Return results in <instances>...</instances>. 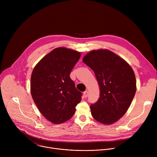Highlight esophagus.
Segmentation results:
<instances>
[{
    "label": "esophagus",
    "mask_w": 157,
    "mask_h": 157,
    "mask_svg": "<svg viewBox=\"0 0 157 157\" xmlns=\"http://www.w3.org/2000/svg\"><path fill=\"white\" fill-rule=\"evenodd\" d=\"M84 98H87V96H88V91H84Z\"/></svg>",
    "instance_id": "esophagus-1"
}]
</instances>
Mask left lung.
Masks as SVG:
<instances>
[{"mask_svg":"<svg viewBox=\"0 0 157 157\" xmlns=\"http://www.w3.org/2000/svg\"><path fill=\"white\" fill-rule=\"evenodd\" d=\"M82 61L94 72L100 89V98L90 106L91 114L101 123L113 124L125 114L136 94L135 74L126 61L107 50H93Z\"/></svg>","mask_w":157,"mask_h":157,"instance_id":"8db88e82","label":"left lung"}]
</instances>
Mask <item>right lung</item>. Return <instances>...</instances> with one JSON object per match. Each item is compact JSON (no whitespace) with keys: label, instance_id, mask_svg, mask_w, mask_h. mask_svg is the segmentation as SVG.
Masks as SVG:
<instances>
[{"label":"right lung","instance_id":"1","mask_svg":"<svg viewBox=\"0 0 157 157\" xmlns=\"http://www.w3.org/2000/svg\"><path fill=\"white\" fill-rule=\"evenodd\" d=\"M81 57L78 52L57 48L44 56L31 76V94L41 114L53 124L70 119L82 93L75 87L70 73Z\"/></svg>","mask_w":157,"mask_h":157}]
</instances>
